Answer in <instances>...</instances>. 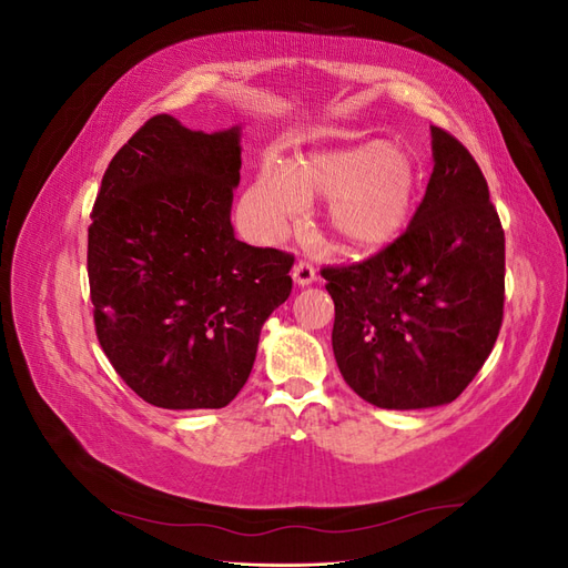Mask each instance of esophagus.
Wrapping results in <instances>:
<instances>
[{
  "label": "esophagus",
  "mask_w": 568,
  "mask_h": 568,
  "mask_svg": "<svg viewBox=\"0 0 568 568\" xmlns=\"http://www.w3.org/2000/svg\"><path fill=\"white\" fill-rule=\"evenodd\" d=\"M315 280H317V272H315L313 263L298 261V263L294 265V282H296L298 286H307V284H313Z\"/></svg>",
  "instance_id": "esophagus-1"
}]
</instances>
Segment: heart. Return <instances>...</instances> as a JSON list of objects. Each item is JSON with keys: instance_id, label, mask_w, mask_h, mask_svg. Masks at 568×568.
I'll use <instances>...</instances> for the list:
<instances>
[{"instance_id": "obj_1", "label": "heart", "mask_w": 568, "mask_h": 568, "mask_svg": "<svg viewBox=\"0 0 568 568\" xmlns=\"http://www.w3.org/2000/svg\"><path fill=\"white\" fill-rule=\"evenodd\" d=\"M419 173L405 151L372 140L322 151L294 168L265 163L251 189V211L270 232H282L315 199H329L324 227L343 251H372L407 225L417 201Z\"/></svg>"}]
</instances>
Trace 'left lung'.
Here are the masks:
<instances>
[{
  "mask_svg": "<svg viewBox=\"0 0 568 568\" xmlns=\"http://www.w3.org/2000/svg\"><path fill=\"white\" fill-rule=\"evenodd\" d=\"M432 149L434 173L407 230L363 263L322 267L336 365L384 409L453 403L503 326L505 230L488 182L450 132L432 128Z\"/></svg>",
  "mask_w": 568,
  "mask_h": 568,
  "instance_id": "8db88e82",
  "label": "left lung"
}]
</instances>
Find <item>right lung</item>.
<instances>
[{"mask_svg":"<svg viewBox=\"0 0 568 568\" xmlns=\"http://www.w3.org/2000/svg\"><path fill=\"white\" fill-rule=\"evenodd\" d=\"M242 128L196 132L153 115L109 163L88 234L90 298L109 363L165 409L230 405L294 255L239 242Z\"/></svg>","mask_w":568,"mask_h":568,"instance_id":"right-lung-1","label":"right lung"}]
</instances>
